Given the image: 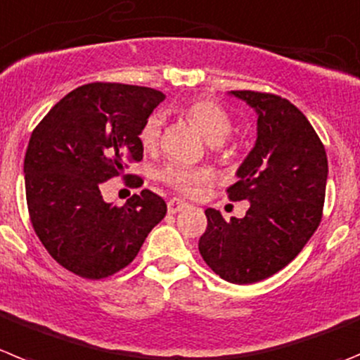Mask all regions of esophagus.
I'll return each instance as SVG.
<instances>
[{"instance_id": "esophagus-1", "label": "esophagus", "mask_w": 360, "mask_h": 360, "mask_svg": "<svg viewBox=\"0 0 360 360\" xmlns=\"http://www.w3.org/2000/svg\"><path fill=\"white\" fill-rule=\"evenodd\" d=\"M187 207H189V203L182 202V200H178V198H171L169 202H167V212L176 214L180 212V210L187 209Z\"/></svg>"}]
</instances>
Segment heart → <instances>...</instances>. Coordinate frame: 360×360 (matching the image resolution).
<instances>
[{"mask_svg":"<svg viewBox=\"0 0 360 360\" xmlns=\"http://www.w3.org/2000/svg\"><path fill=\"white\" fill-rule=\"evenodd\" d=\"M184 114L205 135L207 141H210L214 151H221L225 148L226 135L232 130V115L223 105L209 98H198L186 105ZM160 137H162V117L153 114L141 130V144L144 150L153 151L160 143ZM209 176L210 174L207 169L184 166V164H169L160 173V178L167 186L182 194H196L200 187L209 180Z\"/></svg>","mask_w":360,"mask_h":360,"instance_id":"1","label":"heart"}]
</instances>
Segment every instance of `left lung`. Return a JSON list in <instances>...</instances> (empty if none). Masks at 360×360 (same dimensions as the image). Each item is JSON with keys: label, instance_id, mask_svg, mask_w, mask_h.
<instances>
[{"label": "left lung", "instance_id": "obj_1", "mask_svg": "<svg viewBox=\"0 0 360 360\" xmlns=\"http://www.w3.org/2000/svg\"><path fill=\"white\" fill-rule=\"evenodd\" d=\"M255 108L257 141L226 189L232 202L248 200L243 219L226 221L207 209L198 243L221 278L255 283L285 268L321 223L328 160L309 120L289 100L269 92L232 91Z\"/></svg>", "mask_w": 360, "mask_h": 360}]
</instances>
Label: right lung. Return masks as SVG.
I'll list each match as a JSON object with an SVG mask.
<instances>
[{
	"label": "right lung",
	"instance_id": "add662e5",
	"mask_svg": "<svg viewBox=\"0 0 360 360\" xmlns=\"http://www.w3.org/2000/svg\"><path fill=\"white\" fill-rule=\"evenodd\" d=\"M164 98L157 89L94 82L69 92L32 131L25 155L30 221L68 271L89 280L121 271L166 216V202L151 191L115 207L100 189L114 176H134L124 169L143 160L139 134Z\"/></svg>",
	"mask_w": 360,
	"mask_h": 360
}]
</instances>
